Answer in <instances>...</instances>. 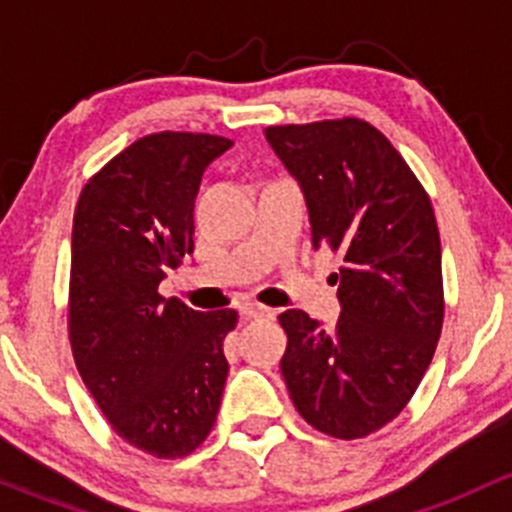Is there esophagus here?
<instances>
[{"mask_svg": "<svg viewBox=\"0 0 512 512\" xmlns=\"http://www.w3.org/2000/svg\"><path fill=\"white\" fill-rule=\"evenodd\" d=\"M242 319H262V317H272V309L265 307V304H257V302H245L240 307Z\"/></svg>", "mask_w": 512, "mask_h": 512, "instance_id": "obj_1", "label": "esophagus"}]
</instances>
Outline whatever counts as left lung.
<instances>
[{"instance_id":"1","label":"left lung","mask_w":512,"mask_h":512,"mask_svg":"<svg viewBox=\"0 0 512 512\" xmlns=\"http://www.w3.org/2000/svg\"><path fill=\"white\" fill-rule=\"evenodd\" d=\"M265 136L302 185L314 247L344 260L332 329L302 309L280 314L289 399L317 431L364 438L406 409L441 337L431 198L389 138L361 118L267 126Z\"/></svg>"}]
</instances>
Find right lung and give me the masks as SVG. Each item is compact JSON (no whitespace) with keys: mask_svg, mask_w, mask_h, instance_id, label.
Instances as JSON below:
<instances>
[{"mask_svg":"<svg viewBox=\"0 0 512 512\" xmlns=\"http://www.w3.org/2000/svg\"><path fill=\"white\" fill-rule=\"evenodd\" d=\"M232 146L213 133L138 138L84 185L74 213L69 342L113 431L156 458H183L213 431L235 309L195 312L158 285L193 252L205 168Z\"/></svg>","mask_w":512,"mask_h":512,"instance_id":"right-lung-1","label":"right lung"}]
</instances>
